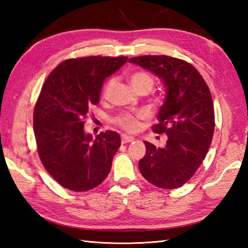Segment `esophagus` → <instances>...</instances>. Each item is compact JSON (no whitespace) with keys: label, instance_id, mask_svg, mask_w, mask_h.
<instances>
[{"label":"esophagus","instance_id":"esophagus-1","mask_svg":"<svg viewBox=\"0 0 248 248\" xmlns=\"http://www.w3.org/2000/svg\"><path fill=\"white\" fill-rule=\"evenodd\" d=\"M135 139L133 138V136H129V135H121V143L123 144H127V143H132V141H134Z\"/></svg>","mask_w":248,"mask_h":248}]
</instances>
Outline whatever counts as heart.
Returning a JSON list of instances; mask_svg holds the SVG:
<instances>
[{"label": "heart", "instance_id": "obj_1", "mask_svg": "<svg viewBox=\"0 0 248 248\" xmlns=\"http://www.w3.org/2000/svg\"><path fill=\"white\" fill-rule=\"evenodd\" d=\"M129 82L136 93L141 92V91H146L149 93L151 89L154 88V85H155L154 77H152L149 72L143 71V70L131 73L129 77ZM114 85H115L114 78H110V80L107 82V84H105L103 88V93H102L103 98H108L109 96V93L112 92ZM143 117H144L143 114H139L134 116L129 113H124L119 115L115 121L116 124L120 125L123 129L130 131V132H134V131L139 129L140 119Z\"/></svg>", "mask_w": 248, "mask_h": 248}]
</instances>
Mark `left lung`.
<instances>
[{"mask_svg":"<svg viewBox=\"0 0 248 248\" xmlns=\"http://www.w3.org/2000/svg\"><path fill=\"white\" fill-rule=\"evenodd\" d=\"M152 72L166 88L157 113L155 133L167 135L163 148L144 141L146 155L140 171L154 186L172 189L183 186L202 165L214 132L211 93L189 62L166 55H144L129 60Z\"/></svg>","mask_w":248,"mask_h":248,"instance_id":"1","label":"left lung"}]
</instances>
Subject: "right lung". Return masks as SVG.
Returning a JSON list of instances; mask_svg holds the SVG:
<instances>
[{"instance_id": "1", "label": "right lung", "mask_w": 248, "mask_h": 248, "mask_svg": "<svg viewBox=\"0 0 248 248\" xmlns=\"http://www.w3.org/2000/svg\"><path fill=\"white\" fill-rule=\"evenodd\" d=\"M127 56H89L61 62L46 78L34 109L39 157L50 175L73 192L101 184L120 147L117 132L93 139L84 119L98 104L103 82L127 62Z\"/></svg>"}]
</instances>
